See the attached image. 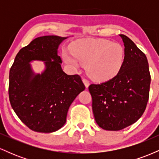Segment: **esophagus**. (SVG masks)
<instances>
[{"label":"esophagus","mask_w":159,"mask_h":159,"mask_svg":"<svg viewBox=\"0 0 159 159\" xmlns=\"http://www.w3.org/2000/svg\"><path fill=\"white\" fill-rule=\"evenodd\" d=\"M82 81H83L84 84L86 88H88L89 85H90V82H89L88 80H87L86 78H83V79H82Z\"/></svg>","instance_id":"1"}]
</instances>
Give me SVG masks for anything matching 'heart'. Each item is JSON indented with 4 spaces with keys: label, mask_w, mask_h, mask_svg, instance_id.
I'll use <instances>...</instances> for the list:
<instances>
[{
    "label": "heart",
    "mask_w": 159,
    "mask_h": 159,
    "mask_svg": "<svg viewBox=\"0 0 159 159\" xmlns=\"http://www.w3.org/2000/svg\"><path fill=\"white\" fill-rule=\"evenodd\" d=\"M67 64L78 68L86 65L88 75L96 81H105L116 75L123 66L124 49L119 43L105 39H84L72 46V52L64 51Z\"/></svg>",
    "instance_id": "heart-1"
}]
</instances>
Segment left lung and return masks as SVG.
I'll list each match as a JSON object with an SVG mask.
<instances>
[{"instance_id": "1", "label": "left lung", "mask_w": 159, "mask_h": 159, "mask_svg": "<svg viewBox=\"0 0 159 159\" xmlns=\"http://www.w3.org/2000/svg\"><path fill=\"white\" fill-rule=\"evenodd\" d=\"M123 66L115 77L89 86L96 123L107 131H119L132 125L143 114L149 99L151 77L147 58L126 36Z\"/></svg>"}]
</instances>
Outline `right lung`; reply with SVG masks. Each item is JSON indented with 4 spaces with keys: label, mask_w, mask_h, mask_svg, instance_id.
Segmentation results:
<instances>
[{
    "label": "right lung",
    "mask_w": 159,
    "mask_h": 159,
    "mask_svg": "<svg viewBox=\"0 0 159 159\" xmlns=\"http://www.w3.org/2000/svg\"><path fill=\"white\" fill-rule=\"evenodd\" d=\"M68 37L36 38L16 55L10 70L9 98L16 115L34 132L57 131L66 121L69 107L85 86L78 75H69L61 68L58 48ZM43 61L45 69L36 74L30 62Z\"/></svg>",
    "instance_id": "1"
}]
</instances>
